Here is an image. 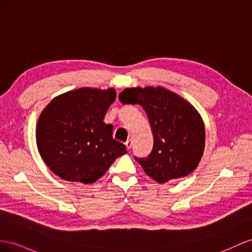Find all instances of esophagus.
<instances>
[{
    "instance_id": "34e87169",
    "label": "esophagus",
    "mask_w": 252,
    "mask_h": 252,
    "mask_svg": "<svg viewBox=\"0 0 252 252\" xmlns=\"http://www.w3.org/2000/svg\"><path fill=\"white\" fill-rule=\"evenodd\" d=\"M126 147L127 150L131 149V147H132V139H127V140L126 141Z\"/></svg>"
}]
</instances>
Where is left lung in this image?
<instances>
[{"instance_id": "1", "label": "left lung", "mask_w": 252, "mask_h": 252, "mask_svg": "<svg viewBox=\"0 0 252 252\" xmlns=\"http://www.w3.org/2000/svg\"><path fill=\"white\" fill-rule=\"evenodd\" d=\"M122 104H139L147 113L153 148L147 158H135L158 183L186 177L203 156L205 130L201 116L189 102L164 87L126 88Z\"/></svg>"}]
</instances>
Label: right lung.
Segmentation results:
<instances>
[{
	"label": "right lung",
	"mask_w": 252,
	"mask_h": 252,
	"mask_svg": "<svg viewBox=\"0 0 252 252\" xmlns=\"http://www.w3.org/2000/svg\"><path fill=\"white\" fill-rule=\"evenodd\" d=\"M116 90L83 87L57 95L37 122L38 151L56 176L69 182L94 183L114 160L126 153L113 138L104 116Z\"/></svg>",
	"instance_id": "add662e5"
}]
</instances>
